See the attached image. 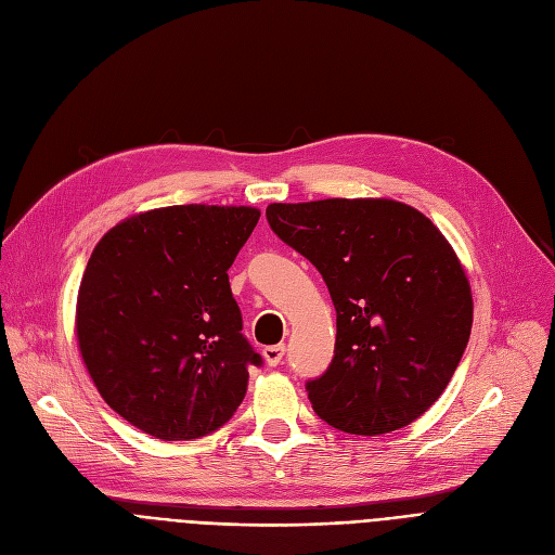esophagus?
Here are the masks:
<instances>
[{"instance_id":"obj_1","label":"esophagus","mask_w":555,"mask_h":555,"mask_svg":"<svg viewBox=\"0 0 555 555\" xmlns=\"http://www.w3.org/2000/svg\"><path fill=\"white\" fill-rule=\"evenodd\" d=\"M283 352H285V346H283V344H279V346H267V348L262 350V357H264L267 364L276 366V364L283 360Z\"/></svg>"}]
</instances>
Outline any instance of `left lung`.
<instances>
[{
  "label": "left lung",
  "mask_w": 555,
  "mask_h": 555,
  "mask_svg": "<svg viewBox=\"0 0 555 555\" xmlns=\"http://www.w3.org/2000/svg\"><path fill=\"white\" fill-rule=\"evenodd\" d=\"M267 221L323 274L336 309L334 360L307 385L318 417L354 436L422 417L473 330L470 281L452 244L389 198L272 203Z\"/></svg>",
  "instance_id": "obj_1"
}]
</instances>
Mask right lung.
Instances as JSON below:
<instances>
[{"instance_id": "add662e5", "label": "right lung", "mask_w": 555, "mask_h": 555, "mask_svg": "<svg viewBox=\"0 0 555 555\" xmlns=\"http://www.w3.org/2000/svg\"><path fill=\"white\" fill-rule=\"evenodd\" d=\"M260 209L172 205L133 214L94 246L76 336L99 395L158 440L217 431L242 403L248 366L228 270Z\"/></svg>"}]
</instances>
